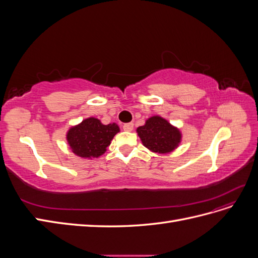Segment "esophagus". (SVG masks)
I'll return each instance as SVG.
<instances>
[{
  "instance_id": "1",
  "label": "esophagus",
  "mask_w": 258,
  "mask_h": 258,
  "mask_svg": "<svg viewBox=\"0 0 258 258\" xmlns=\"http://www.w3.org/2000/svg\"><path fill=\"white\" fill-rule=\"evenodd\" d=\"M122 129L124 131H132V129H134V123L132 122H129V123H124L122 126Z\"/></svg>"
}]
</instances>
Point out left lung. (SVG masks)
<instances>
[{
  "mask_svg": "<svg viewBox=\"0 0 258 258\" xmlns=\"http://www.w3.org/2000/svg\"><path fill=\"white\" fill-rule=\"evenodd\" d=\"M137 132L145 147L159 154L174 151L182 138L179 130L160 116H153L148 118L144 126L137 129Z\"/></svg>",
  "mask_w": 258,
  "mask_h": 258,
  "instance_id": "1",
  "label": "left lung"
}]
</instances>
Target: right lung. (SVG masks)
Instances as JSON below:
<instances>
[{
  "label": "right lung",
  "instance_id": "obj_1",
  "mask_svg": "<svg viewBox=\"0 0 258 258\" xmlns=\"http://www.w3.org/2000/svg\"><path fill=\"white\" fill-rule=\"evenodd\" d=\"M117 132H119V127L116 123L103 124L95 117H90L70 129L67 140L75 155L93 158L106 152Z\"/></svg>",
  "mask_w": 258,
  "mask_h": 258
}]
</instances>
